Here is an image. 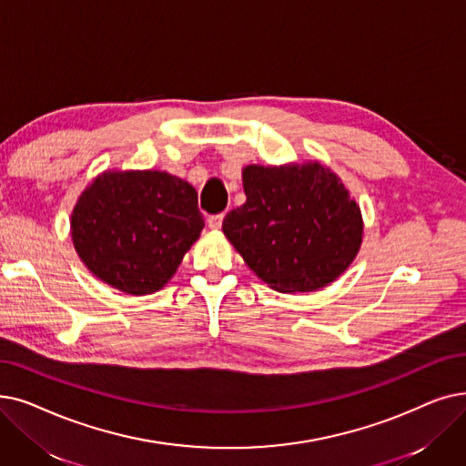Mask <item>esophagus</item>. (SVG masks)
I'll return each instance as SVG.
<instances>
[{"label":"esophagus","instance_id":"obj_1","mask_svg":"<svg viewBox=\"0 0 466 466\" xmlns=\"http://www.w3.org/2000/svg\"><path fill=\"white\" fill-rule=\"evenodd\" d=\"M208 227L211 230H220V227H222V215H211L208 218Z\"/></svg>","mask_w":466,"mask_h":466}]
</instances>
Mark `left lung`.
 Returning <instances> with one entry per match:
<instances>
[{
  "label": "left lung",
  "mask_w": 466,
  "mask_h": 466,
  "mask_svg": "<svg viewBox=\"0 0 466 466\" xmlns=\"http://www.w3.org/2000/svg\"><path fill=\"white\" fill-rule=\"evenodd\" d=\"M246 204L222 232L246 265L279 293L329 286L356 258L363 239L360 206L319 161L241 169Z\"/></svg>",
  "instance_id": "1"
}]
</instances>
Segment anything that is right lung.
I'll use <instances>...</instances> for the list:
<instances>
[{
    "instance_id": "right-lung-1",
    "label": "right lung",
    "mask_w": 466,
    "mask_h": 466,
    "mask_svg": "<svg viewBox=\"0 0 466 466\" xmlns=\"http://www.w3.org/2000/svg\"><path fill=\"white\" fill-rule=\"evenodd\" d=\"M204 227L196 188L157 169L96 175L70 217L72 244L87 270L137 297L166 286Z\"/></svg>"
}]
</instances>
